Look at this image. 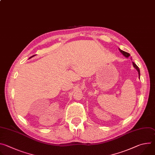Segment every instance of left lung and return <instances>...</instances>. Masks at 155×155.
Wrapping results in <instances>:
<instances>
[{
	"label": "left lung",
	"instance_id": "left-lung-1",
	"mask_svg": "<svg viewBox=\"0 0 155 155\" xmlns=\"http://www.w3.org/2000/svg\"><path fill=\"white\" fill-rule=\"evenodd\" d=\"M119 50H120V51L123 54V56H124L125 57L128 58L129 56H130V54H129V53H127V52H126V51H123V50H120V48H119ZM132 64H133V66H134V67L135 68V69L137 71V72H138V73H139V78H140V69H139V68H138V66H137V65L134 62H132Z\"/></svg>",
	"mask_w": 155,
	"mask_h": 155
}]
</instances>
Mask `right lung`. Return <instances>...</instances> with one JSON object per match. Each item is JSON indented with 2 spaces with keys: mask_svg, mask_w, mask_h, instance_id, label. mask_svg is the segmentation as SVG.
<instances>
[{
  "mask_svg": "<svg viewBox=\"0 0 155 155\" xmlns=\"http://www.w3.org/2000/svg\"><path fill=\"white\" fill-rule=\"evenodd\" d=\"M35 56V55H34V56H31V58H32V57H33V56ZM30 58H29V59H30Z\"/></svg>",
  "mask_w": 155,
  "mask_h": 155,
  "instance_id": "add662e5",
  "label": "right lung"
}]
</instances>
